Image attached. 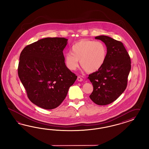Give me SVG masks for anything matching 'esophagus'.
I'll use <instances>...</instances> for the list:
<instances>
[{
	"label": "esophagus",
	"mask_w": 149,
	"mask_h": 149,
	"mask_svg": "<svg viewBox=\"0 0 149 149\" xmlns=\"http://www.w3.org/2000/svg\"><path fill=\"white\" fill-rule=\"evenodd\" d=\"M77 81H80V82L82 81V80H83V79L80 77H77Z\"/></svg>",
	"instance_id": "esophagus-1"
}]
</instances>
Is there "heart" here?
<instances>
[{"instance_id": "1", "label": "heart", "mask_w": 149, "mask_h": 149, "mask_svg": "<svg viewBox=\"0 0 149 149\" xmlns=\"http://www.w3.org/2000/svg\"><path fill=\"white\" fill-rule=\"evenodd\" d=\"M107 47L100 41L81 40L72 45V54L65 56L67 67L71 70H75L79 65L86 72L92 73L98 71L103 65L107 57Z\"/></svg>"}]
</instances>
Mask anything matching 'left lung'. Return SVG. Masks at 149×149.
<instances>
[{
  "mask_svg": "<svg viewBox=\"0 0 149 149\" xmlns=\"http://www.w3.org/2000/svg\"><path fill=\"white\" fill-rule=\"evenodd\" d=\"M95 39L104 42L107 54L102 67L88 77L93 86L90 98L96 104L105 105L113 103L126 90L131 58L121 41L105 36Z\"/></svg>",
  "mask_w": 149,
  "mask_h": 149,
  "instance_id": "8db88e82",
  "label": "left lung"
}]
</instances>
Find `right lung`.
I'll return each mask as SVG.
<instances>
[{
  "instance_id": "1",
  "label": "right lung",
  "mask_w": 149,
  "mask_h": 149,
  "mask_svg": "<svg viewBox=\"0 0 149 149\" xmlns=\"http://www.w3.org/2000/svg\"><path fill=\"white\" fill-rule=\"evenodd\" d=\"M67 41L46 38L27 45L20 54L18 77L29 99L41 108L58 107L77 80L64 62L63 51Z\"/></svg>"
}]
</instances>
